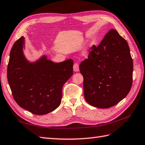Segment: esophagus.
Returning a JSON list of instances; mask_svg holds the SVG:
<instances>
[{
	"mask_svg": "<svg viewBox=\"0 0 145 145\" xmlns=\"http://www.w3.org/2000/svg\"><path fill=\"white\" fill-rule=\"evenodd\" d=\"M73 70H74V72H78L79 71V65H78V63H74Z\"/></svg>",
	"mask_w": 145,
	"mask_h": 145,
	"instance_id": "34e87169",
	"label": "esophagus"
}]
</instances>
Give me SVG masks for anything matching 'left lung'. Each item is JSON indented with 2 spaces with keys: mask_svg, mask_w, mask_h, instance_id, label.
<instances>
[{
  "mask_svg": "<svg viewBox=\"0 0 145 145\" xmlns=\"http://www.w3.org/2000/svg\"><path fill=\"white\" fill-rule=\"evenodd\" d=\"M79 69L85 98L94 107L115 106L132 88L133 65L129 46L115 29L107 32L98 46L90 48Z\"/></svg>",
  "mask_w": 145,
  "mask_h": 145,
  "instance_id": "8db88e82",
  "label": "left lung"
}]
</instances>
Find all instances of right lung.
<instances>
[{"mask_svg": "<svg viewBox=\"0 0 145 145\" xmlns=\"http://www.w3.org/2000/svg\"><path fill=\"white\" fill-rule=\"evenodd\" d=\"M23 36L10 53L7 79L13 98L22 107L36 115L54 110L62 99V87L73 75V61L54 63L42 56L30 63L23 54Z\"/></svg>", "mask_w": 145, "mask_h": 145, "instance_id": "obj_1", "label": "right lung"}]
</instances>
